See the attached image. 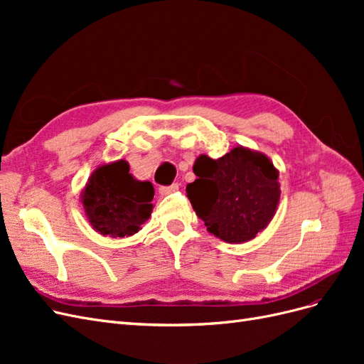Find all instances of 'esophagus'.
<instances>
[{
	"label": "esophagus",
	"instance_id": "obj_1",
	"mask_svg": "<svg viewBox=\"0 0 364 364\" xmlns=\"http://www.w3.org/2000/svg\"><path fill=\"white\" fill-rule=\"evenodd\" d=\"M178 190H179V183H173V185H170V186H161V188H159V194H161V196H167V194L174 193V191H178Z\"/></svg>",
	"mask_w": 364,
	"mask_h": 364
}]
</instances>
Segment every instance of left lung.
<instances>
[{"label":"left lung","mask_w":364,"mask_h":364,"mask_svg":"<svg viewBox=\"0 0 364 364\" xmlns=\"http://www.w3.org/2000/svg\"><path fill=\"white\" fill-rule=\"evenodd\" d=\"M197 179L186 196L208 232L226 243H246L266 229L281 197L279 171L261 151L234 147L225 156L196 159Z\"/></svg>","instance_id":"8db88e82"}]
</instances>
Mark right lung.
I'll use <instances>...</instances> for the list:
<instances>
[{
  "label": "right lung",
  "mask_w": 364,
  "mask_h": 364,
  "mask_svg": "<svg viewBox=\"0 0 364 364\" xmlns=\"http://www.w3.org/2000/svg\"><path fill=\"white\" fill-rule=\"evenodd\" d=\"M119 159L97 167L80 194L86 218L98 234L123 238L136 234L151 215L155 188L129 173Z\"/></svg>",
  "instance_id": "1"
}]
</instances>
